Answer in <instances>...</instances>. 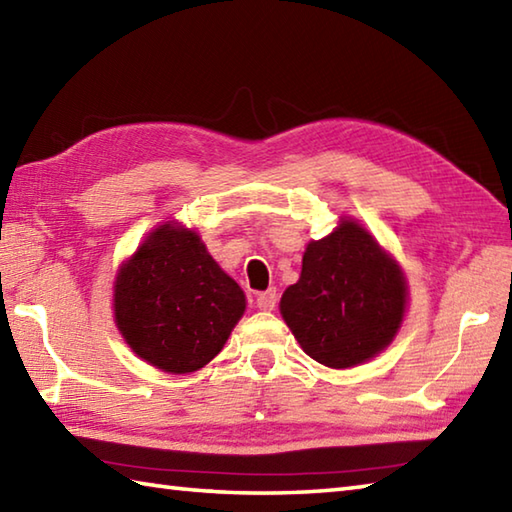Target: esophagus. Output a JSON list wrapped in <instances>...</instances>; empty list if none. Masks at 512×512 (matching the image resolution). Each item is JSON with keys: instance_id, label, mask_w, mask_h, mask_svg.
<instances>
[{"instance_id": "obj_1", "label": "esophagus", "mask_w": 512, "mask_h": 512, "mask_svg": "<svg viewBox=\"0 0 512 512\" xmlns=\"http://www.w3.org/2000/svg\"><path fill=\"white\" fill-rule=\"evenodd\" d=\"M277 306V293L275 290H266V293L257 295V308L264 310V313H270Z\"/></svg>"}]
</instances>
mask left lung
Returning <instances> with one entry per match:
<instances>
[{
  "mask_svg": "<svg viewBox=\"0 0 512 512\" xmlns=\"http://www.w3.org/2000/svg\"><path fill=\"white\" fill-rule=\"evenodd\" d=\"M408 308V282L397 259L353 217L306 244L302 275L279 302L286 326L308 357L353 368L397 337Z\"/></svg>",
  "mask_w": 512,
  "mask_h": 512,
  "instance_id": "obj_1",
  "label": "left lung"
}]
</instances>
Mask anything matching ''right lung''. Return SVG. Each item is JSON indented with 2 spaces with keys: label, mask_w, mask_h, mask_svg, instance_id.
Segmentation results:
<instances>
[{
  "label": "right lung",
  "mask_w": 512,
  "mask_h": 512,
  "mask_svg": "<svg viewBox=\"0 0 512 512\" xmlns=\"http://www.w3.org/2000/svg\"><path fill=\"white\" fill-rule=\"evenodd\" d=\"M246 295L195 228L168 219L119 266L113 317L133 353L168 375L204 368L228 342Z\"/></svg>",
  "instance_id": "right-lung-1"
}]
</instances>
